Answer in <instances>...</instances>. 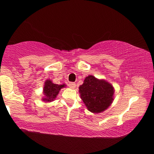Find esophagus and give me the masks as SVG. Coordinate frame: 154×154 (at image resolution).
<instances>
[{"label":"esophagus","instance_id":"34e87169","mask_svg":"<svg viewBox=\"0 0 154 154\" xmlns=\"http://www.w3.org/2000/svg\"><path fill=\"white\" fill-rule=\"evenodd\" d=\"M69 88H75V86H76V84L75 83H73V82H70V83H69Z\"/></svg>","mask_w":154,"mask_h":154}]
</instances>
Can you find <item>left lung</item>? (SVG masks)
Segmentation results:
<instances>
[{"mask_svg":"<svg viewBox=\"0 0 154 154\" xmlns=\"http://www.w3.org/2000/svg\"><path fill=\"white\" fill-rule=\"evenodd\" d=\"M79 92L88 110L97 113L102 112L110 106L114 90L108 82L88 75L79 87Z\"/></svg>","mask_w":154,"mask_h":154,"instance_id":"1","label":"left lung"}]
</instances>
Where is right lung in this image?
Wrapping results in <instances>:
<instances>
[{
  "mask_svg": "<svg viewBox=\"0 0 154 154\" xmlns=\"http://www.w3.org/2000/svg\"><path fill=\"white\" fill-rule=\"evenodd\" d=\"M64 84L57 85V84L52 83V81H50V80H47L45 83V86H44L43 89V92L45 94V97L43 98V100L46 102L53 101L56 98L60 90L62 88H64Z\"/></svg>",
  "mask_w": 154,
  "mask_h": 154,
  "instance_id": "1",
  "label": "right lung"
}]
</instances>
